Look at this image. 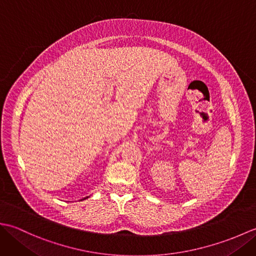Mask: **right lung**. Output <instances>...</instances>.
Returning a JSON list of instances; mask_svg holds the SVG:
<instances>
[{"label": "right lung", "instance_id": "right-lung-1", "mask_svg": "<svg viewBox=\"0 0 256 256\" xmlns=\"http://www.w3.org/2000/svg\"><path fill=\"white\" fill-rule=\"evenodd\" d=\"M86 198H89V197H86V198H84V199H81V200H84V199H86Z\"/></svg>", "mask_w": 256, "mask_h": 256}]
</instances>
